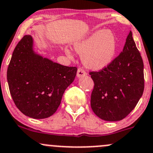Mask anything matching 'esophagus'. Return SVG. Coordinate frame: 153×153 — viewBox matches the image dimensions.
I'll return each instance as SVG.
<instances>
[{"mask_svg": "<svg viewBox=\"0 0 153 153\" xmlns=\"http://www.w3.org/2000/svg\"><path fill=\"white\" fill-rule=\"evenodd\" d=\"M85 75H86V72L83 68L78 69V72H77V76L78 78H81V77L85 76Z\"/></svg>", "mask_w": 153, "mask_h": 153, "instance_id": "obj_1", "label": "esophagus"}]
</instances>
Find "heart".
Here are the masks:
<instances>
[{
  "instance_id": "b5f03b06",
  "label": "heart",
  "mask_w": 153,
  "mask_h": 153,
  "mask_svg": "<svg viewBox=\"0 0 153 153\" xmlns=\"http://www.w3.org/2000/svg\"><path fill=\"white\" fill-rule=\"evenodd\" d=\"M74 50L82 55V62L87 68L100 70L109 65L114 58L117 40L113 33L108 30H97L89 36L75 42ZM65 53L72 58V52L65 48Z\"/></svg>"
}]
</instances>
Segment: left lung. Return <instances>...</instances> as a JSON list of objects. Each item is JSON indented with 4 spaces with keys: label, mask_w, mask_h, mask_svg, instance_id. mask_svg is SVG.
Wrapping results in <instances>:
<instances>
[{
    "label": "left lung",
    "mask_w": 153,
    "mask_h": 153,
    "mask_svg": "<svg viewBox=\"0 0 153 153\" xmlns=\"http://www.w3.org/2000/svg\"><path fill=\"white\" fill-rule=\"evenodd\" d=\"M94 113L105 121H120L133 110L144 89V64L130 31L123 51L107 67L89 72Z\"/></svg>",
    "instance_id": "obj_1"
}]
</instances>
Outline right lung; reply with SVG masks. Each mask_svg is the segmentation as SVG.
Here are the masks:
<instances>
[{"mask_svg": "<svg viewBox=\"0 0 153 153\" xmlns=\"http://www.w3.org/2000/svg\"><path fill=\"white\" fill-rule=\"evenodd\" d=\"M76 67H67L35 53L33 39L25 35L17 45L7 70L9 91L23 114L45 119L56 111L65 89L73 82Z\"/></svg>", "mask_w": 153, "mask_h": 153, "instance_id": "1", "label": "right lung"}]
</instances>
